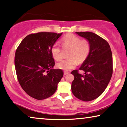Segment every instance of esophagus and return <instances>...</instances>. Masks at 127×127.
Listing matches in <instances>:
<instances>
[{"label":"esophagus","mask_w":127,"mask_h":127,"mask_svg":"<svg viewBox=\"0 0 127 127\" xmlns=\"http://www.w3.org/2000/svg\"><path fill=\"white\" fill-rule=\"evenodd\" d=\"M68 73H69V72H68V71H64V75H65L67 74H68Z\"/></svg>","instance_id":"obj_1"}]
</instances>
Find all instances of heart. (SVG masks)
I'll use <instances>...</instances> for the list:
<instances>
[{
	"mask_svg": "<svg viewBox=\"0 0 127 127\" xmlns=\"http://www.w3.org/2000/svg\"><path fill=\"white\" fill-rule=\"evenodd\" d=\"M64 48H70L68 54V58L60 61L56 65L59 69L65 70L75 68L79 63H83L88 58L91 51V45L87 39H82L73 33H68L62 39ZM51 54L55 60L59 61L62 58V50L58 43L51 47Z\"/></svg>",
	"mask_w": 127,
	"mask_h": 127,
	"instance_id": "1",
	"label": "heart"
}]
</instances>
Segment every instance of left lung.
Returning a JSON list of instances; mask_svg holds the SVG:
<instances>
[{
    "instance_id": "1",
    "label": "left lung",
    "mask_w": 127,
    "mask_h": 127,
    "mask_svg": "<svg viewBox=\"0 0 127 127\" xmlns=\"http://www.w3.org/2000/svg\"><path fill=\"white\" fill-rule=\"evenodd\" d=\"M76 33L88 40L91 51L79 68L84 72V74L79 73L76 69L71 72L75 77L72 92L77 99L91 101L103 94L111 80L113 72L112 52L108 43L99 35L91 32Z\"/></svg>"
}]
</instances>
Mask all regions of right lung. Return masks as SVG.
I'll use <instances>...</instances> for the list:
<instances>
[{"label": "right lung", "instance_id": "1", "mask_svg": "<svg viewBox=\"0 0 127 127\" xmlns=\"http://www.w3.org/2000/svg\"><path fill=\"white\" fill-rule=\"evenodd\" d=\"M62 33L41 32L27 35L16 50L15 66L18 82L28 95L37 100L51 96L63 76L53 69L51 47Z\"/></svg>", "mask_w": 127, "mask_h": 127}]
</instances>
